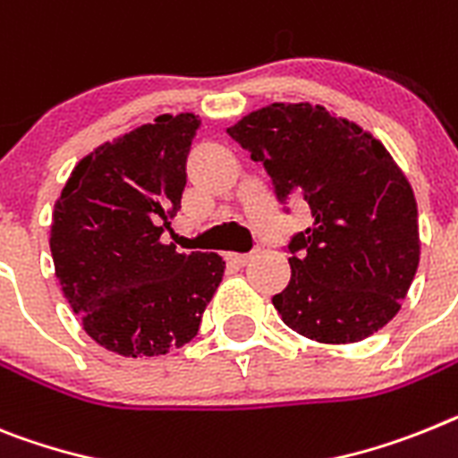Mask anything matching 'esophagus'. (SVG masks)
I'll return each instance as SVG.
<instances>
[{
    "label": "esophagus",
    "mask_w": 458,
    "mask_h": 458,
    "mask_svg": "<svg viewBox=\"0 0 458 458\" xmlns=\"http://www.w3.org/2000/svg\"><path fill=\"white\" fill-rule=\"evenodd\" d=\"M226 259L232 261V264H236V267H245V264L252 259V252H250V255H226Z\"/></svg>",
    "instance_id": "obj_1"
}]
</instances>
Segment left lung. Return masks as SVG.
Instances as JSON below:
<instances>
[{"mask_svg": "<svg viewBox=\"0 0 458 458\" xmlns=\"http://www.w3.org/2000/svg\"><path fill=\"white\" fill-rule=\"evenodd\" d=\"M226 131L264 164L276 197H303L315 220L287 245L292 277L273 296L283 322L329 345L380 331L420 267L415 191L386 148L306 101L252 111Z\"/></svg>", "mask_w": 458, "mask_h": 458, "instance_id": "obj_1", "label": "left lung"}]
</instances>
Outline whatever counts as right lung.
I'll return each mask as SVG.
<instances>
[{
  "mask_svg": "<svg viewBox=\"0 0 458 458\" xmlns=\"http://www.w3.org/2000/svg\"><path fill=\"white\" fill-rule=\"evenodd\" d=\"M199 124L194 113H166L95 148L55 203V276L89 338L123 357L190 343L225 276L220 255L162 243Z\"/></svg>",
  "mask_w": 458,
  "mask_h": 458,
  "instance_id": "obj_1",
  "label": "right lung"
}]
</instances>
